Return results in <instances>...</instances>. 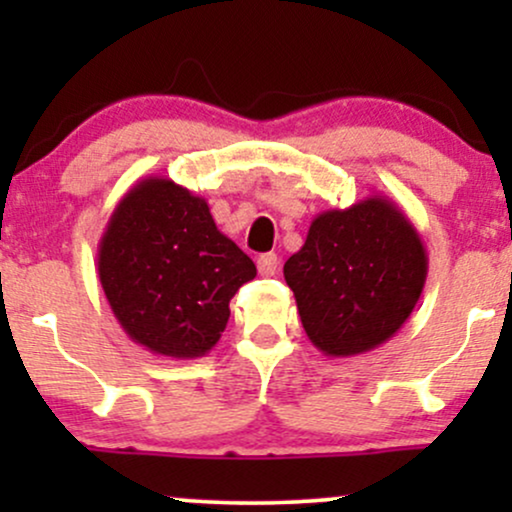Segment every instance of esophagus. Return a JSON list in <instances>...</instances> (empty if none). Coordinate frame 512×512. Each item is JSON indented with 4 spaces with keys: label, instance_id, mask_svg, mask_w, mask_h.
<instances>
[{
    "label": "esophagus",
    "instance_id": "obj_1",
    "mask_svg": "<svg viewBox=\"0 0 512 512\" xmlns=\"http://www.w3.org/2000/svg\"><path fill=\"white\" fill-rule=\"evenodd\" d=\"M257 269H260L262 276H274L276 269H279V257L274 252H264V255L257 257Z\"/></svg>",
    "mask_w": 512,
    "mask_h": 512
}]
</instances>
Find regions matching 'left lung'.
<instances>
[{
  "label": "left lung",
  "mask_w": 512,
  "mask_h": 512,
  "mask_svg": "<svg viewBox=\"0 0 512 512\" xmlns=\"http://www.w3.org/2000/svg\"><path fill=\"white\" fill-rule=\"evenodd\" d=\"M428 274L419 231L392 199L370 195L310 223L284 264L308 339L325 356H358L409 320Z\"/></svg>",
  "instance_id": "obj_1"
}]
</instances>
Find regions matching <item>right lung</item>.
Listing matches in <instances>:
<instances>
[{
  "mask_svg": "<svg viewBox=\"0 0 512 512\" xmlns=\"http://www.w3.org/2000/svg\"><path fill=\"white\" fill-rule=\"evenodd\" d=\"M255 262L216 228L207 199L149 175L125 192L98 243L110 310L151 354H209L231 317V298Z\"/></svg>",
  "mask_w": 512,
  "mask_h": 512,
  "instance_id": "obj_1",
  "label": "right lung"
}]
</instances>
